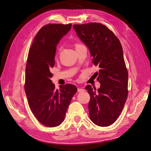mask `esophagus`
Returning <instances> with one entry per match:
<instances>
[{"label": "esophagus", "instance_id": "34e87169", "mask_svg": "<svg viewBox=\"0 0 151 151\" xmlns=\"http://www.w3.org/2000/svg\"><path fill=\"white\" fill-rule=\"evenodd\" d=\"M85 90L83 89V88H78V89H77V91L78 92H83V91H84Z\"/></svg>", "mask_w": 151, "mask_h": 151}]
</instances>
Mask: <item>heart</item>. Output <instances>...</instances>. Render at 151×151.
I'll use <instances>...</instances> for the list:
<instances>
[{
	"mask_svg": "<svg viewBox=\"0 0 151 151\" xmlns=\"http://www.w3.org/2000/svg\"><path fill=\"white\" fill-rule=\"evenodd\" d=\"M80 45H81V44H79V43H76V44H75V47H77V46H80ZM60 50V48H59V50Z\"/></svg>",
	"mask_w": 151,
	"mask_h": 151,
	"instance_id": "b5f03b06",
	"label": "heart"
}]
</instances>
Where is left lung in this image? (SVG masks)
<instances>
[{
  "label": "left lung",
  "instance_id": "8db88e82",
  "mask_svg": "<svg viewBox=\"0 0 151 151\" xmlns=\"http://www.w3.org/2000/svg\"><path fill=\"white\" fill-rule=\"evenodd\" d=\"M73 28L88 47L93 63L100 68L97 80L100 88L97 91L90 85L85 88L91 97L90 119L97 125L109 126L119 116L128 96V71L122 45L113 32L102 24H74Z\"/></svg>",
  "mask_w": 151,
  "mask_h": 151
}]
</instances>
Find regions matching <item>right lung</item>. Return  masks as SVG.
Instances as JSON below:
<instances>
[{
	"mask_svg": "<svg viewBox=\"0 0 151 151\" xmlns=\"http://www.w3.org/2000/svg\"><path fill=\"white\" fill-rule=\"evenodd\" d=\"M71 24H48L37 32L30 46L26 67L24 90L29 106L37 119L50 127L64 121L76 87L67 84L55 89L50 80L60 40L70 30Z\"/></svg>",
	"mask_w": 151,
	"mask_h": 151,
	"instance_id": "1",
	"label": "right lung"
}]
</instances>
